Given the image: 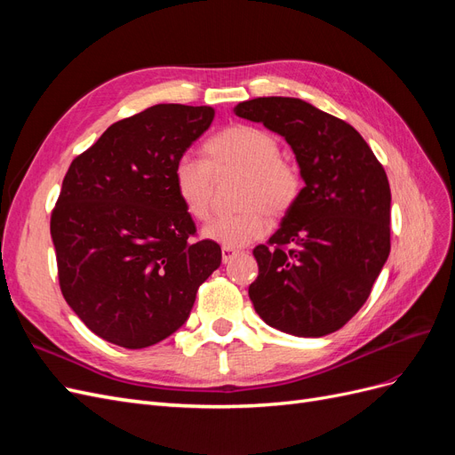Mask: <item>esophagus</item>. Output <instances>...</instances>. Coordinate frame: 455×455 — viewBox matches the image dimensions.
<instances>
[{
    "mask_svg": "<svg viewBox=\"0 0 455 455\" xmlns=\"http://www.w3.org/2000/svg\"><path fill=\"white\" fill-rule=\"evenodd\" d=\"M237 254H239L237 249H231V246H222V261H224V264H228V261H231Z\"/></svg>",
    "mask_w": 455,
    "mask_h": 455,
    "instance_id": "obj_1",
    "label": "esophagus"
}]
</instances>
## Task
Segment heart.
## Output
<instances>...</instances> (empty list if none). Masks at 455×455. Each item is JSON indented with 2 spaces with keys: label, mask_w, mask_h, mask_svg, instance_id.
<instances>
[{
  "label": "heart",
  "mask_w": 455,
  "mask_h": 455,
  "mask_svg": "<svg viewBox=\"0 0 455 455\" xmlns=\"http://www.w3.org/2000/svg\"><path fill=\"white\" fill-rule=\"evenodd\" d=\"M203 161L182 156L172 167V186L184 211L194 220L211 214L214 178L239 172L237 203L243 209L218 214L203 235L224 246H244L266 235L269 218H283L301 194L296 163L281 156L277 136L254 125H229L201 148Z\"/></svg>",
  "instance_id": "1"
}]
</instances>
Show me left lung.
I'll use <instances>...</instances> for the list:
<instances>
[{"label": "left lung", "instance_id": "1", "mask_svg": "<svg viewBox=\"0 0 455 455\" xmlns=\"http://www.w3.org/2000/svg\"><path fill=\"white\" fill-rule=\"evenodd\" d=\"M235 116L284 136L306 182L281 228L252 252V306L281 332L332 334L364 306L387 261V174L349 123L299 99L261 96L237 104Z\"/></svg>", "mask_w": 455, "mask_h": 455}]
</instances>
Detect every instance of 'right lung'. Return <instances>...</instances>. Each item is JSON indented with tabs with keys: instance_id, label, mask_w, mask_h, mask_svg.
<instances>
[{
	"instance_id": "right-lung-1",
	"label": "right lung",
	"mask_w": 455,
	"mask_h": 455,
	"mask_svg": "<svg viewBox=\"0 0 455 455\" xmlns=\"http://www.w3.org/2000/svg\"><path fill=\"white\" fill-rule=\"evenodd\" d=\"M211 106L157 104L121 119L68 169L51 214L64 299L85 326L119 347L169 338L197 288L222 261L196 237L172 167L211 127Z\"/></svg>"
}]
</instances>
